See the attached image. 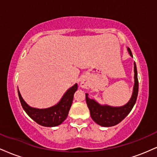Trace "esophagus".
Segmentation results:
<instances>
[{"mask_svg":"<svg viewBox=\"0 0 157 157\" xmlns=\"http://www.w3.org/2000/svg\"><path fill=\"white\" fill-rule=\"evenodd\" d=\"M80 87L82 88V89H86L88 87V82H86V80H81L80 82Z\"/></svg>","mask_w":157,"mask_h":157,"instance_id":"34e87169","label":"esophagus"}]
</instances>
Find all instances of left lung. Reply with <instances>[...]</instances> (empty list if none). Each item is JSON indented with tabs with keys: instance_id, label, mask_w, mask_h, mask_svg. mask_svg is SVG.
I'll use <instances>...</instances> for the list:
<instances>
[{
	"instance_id": "obj_1",
	"label": "left lung",
	"mask_w": 157,
	"mask_h": 157,
	"mask_svg": "<svg viewBox=\"0 0 157 157\" xmlns=\"http://www.w3.org/2000/svg\"><path fill=\"white\" fill-rule=\"evenodd\" d=\"M128 52L131 57H133L131 49L128 48ZM134 85L133 93L128 102L125 105L114 107L109 105H100L94 99H90L88 94H86V100L88 107L90 111L92 120L98 125L103 127H111L117 125L122 120H123L127 115L131 112L136 101L138 95L139 82L137 78V70L136 63H134Z\"/></svg>"
}]
</instances>
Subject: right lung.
<instances>
[{"label":"right lung","mask_w":157,"mask_h":157,"mask_svg":"<svg viewBox=\"0 0 157 157\" xmlns=\"http://www.w3.org/2000/svg\"><path fill=\"white\" fill-rule=\"evenodd\" d=\"M77 90L76 83L66 91L58 103L47 109H36L29 106L24 101L17 88L20 101L23 110L34 121L45 127H55L66 120L72 104L74 94Z\"/></svg>","instance_id":"right-lung-1"}]
</instances>
